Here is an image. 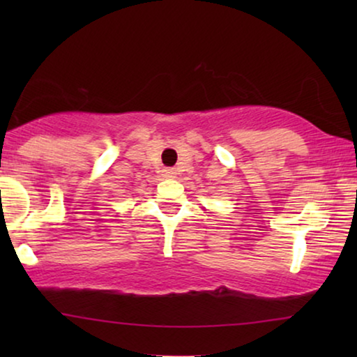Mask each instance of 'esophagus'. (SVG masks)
<instances>
[{
	"instance_id": "34e87169",
	"label": "esophagus",
	"mask_w": 357,
	"mask_h": 357,
	"mask_svg": "<svg viewBox=\"0 0 357 357\" xmlns=\"http://www.w3.org/2000/svg\"><path fill=\"white\" fill-rule=\"evenodd\" d=\"M175 175H177V172H175L174 169H164L162 170V177L164 178H175Z\"/></svg>"
}]
</instances>
